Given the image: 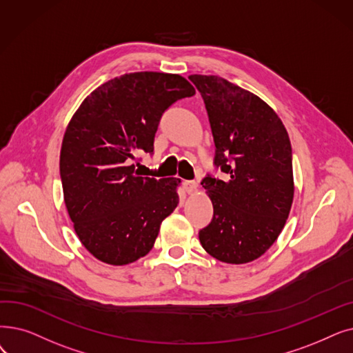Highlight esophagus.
I'll return each instance as SVG.
<instances>
[{
  "instance_id": "34e87169",
  "label": "esophagus",
  "mask_w": 353,
  "mask_h": 353,
  "mask_svg": "<svg viewBox=\"0 0 353 353\" xmlns=\"http://www.w3.org/2000/svg\"><path fill=\"white\" fill-rule=\"evenodd\" d=\"M183 189H185V190L190 194V193L196 192V189H197V183H196V181H193V180H186V181H183Z\"/></svg>"
}]
</instances>
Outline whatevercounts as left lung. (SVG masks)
Listing matches in <instances>:
<instances>
[{"label":"left lung","mask_w":353,"mask_h":353,"mask_svg":"<svg viewBox=\"0 0 353 353\" xmlns=\"http://www.w3.org/2000/svg\"><path fill=\"white\" fill-rule=\"evenodd\" d=\"M208 111L214 165L228 180L206 176L201 185L213 205L199 239L213 258L247 264L281 234L293 205V157L287 130L261 98L213 74H190Z\"/></svg>","instance_id":"1"}]
</instances>
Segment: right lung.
<instances>
[{
	"mask_svg": "<svg viewBox=\"0 0 353 353\" xmlns=\"http://www.w3.org/2000/svg\"><path fill=\"white\" fill-rule=\"evenodd\" d=\"M194 94L180 74L125 73L98 86L73 114L60 179L74 232L99 261L127 265L147 255L179 205L180 179L141 177L132 160L152 154L163 112Z\"/></svg>",
	"mask_w": 353,
	"mask_h": 353,
	"instance_id": "add662e5",
	"label": "right lung"
}]
</instances>
